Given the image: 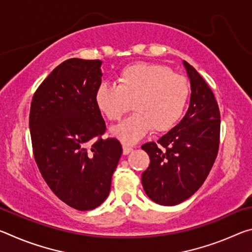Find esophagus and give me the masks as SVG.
Here are the masks:
<instances>
[{"mask_svg": "<svg viewBox=\"0 0 252 252\" xmlns=\"http://www.w3.org/2000/svg\"><path fill=\"white\" fill-rule=\"evenodd\" d=\"M133 150V149L132 148H130V147H127V146H123V155H129V153Z\"/></svg>", "mask_w": 252, "mask_h": 252, "instance_id": "obj_1", "label": "esophagus"}]
</instances>
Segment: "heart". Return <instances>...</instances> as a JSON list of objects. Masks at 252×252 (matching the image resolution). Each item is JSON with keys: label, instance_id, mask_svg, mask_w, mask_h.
Wrapping results in <instances>:
<instances>
[{"label": "heart", "instance_id": "obj_1", "mask_svg": "<svg viewBox=\"0 0 252 252\" xmlns=\"http://www.w3.org/2000/svg\"><path fill=\"white\" fill-rule=\"evenodd\" d=\"M189 92L185 76L158 63L139 62L120 72L118 85H100L95 101L110 121L120 120L132 103L134 113L111 132L123 143L134 144L152 130H171L185 112Z\"/></svg>", "mask_w": 252, "mask_h": 252}]
</instances>
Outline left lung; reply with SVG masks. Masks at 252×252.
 <instances>
[{
	"mask_svg": "<svg viewBox=\"0 0 252 252\" xmlns=\"http://www.w3.org/2000/svg\"><path fill=\"white\" fill-rule=\"evenodd\" d=\"M183 64L191 84L185 118L157 142L141 147L150 157L141 178L143 189L161 206H176L190 198L207 179L219 150L218 102L198 71L186 61Z\"/></svg>",
	"mask_w": 252,
	"mask_h": 252,
	"instance_id": "8db88e82",
	"label": "left lung"
}]
</instances>
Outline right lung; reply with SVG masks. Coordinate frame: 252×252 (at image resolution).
Returning <instances> with one entry per match:
<instances>
[{
    "label": "right lung",
    "mask_w": 252,
    "mask_h": 252,
    "mask_svg": "<svg viewBox=\"0 0 252 252\" xmlns=\"http://www.w3.org/2000/svg\"><path fill=\"white\" fill-rule=\"evenodd\" d=\"M101 64L100 60L62 62L36 89L30 109L37 168L53 193L80 211L108 197L122 155L119 140L102 139L106 126L95 101Z\"/></svg>",
    "instance_id": "obj_1"
}]
</instances>
